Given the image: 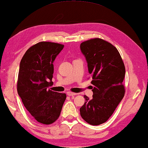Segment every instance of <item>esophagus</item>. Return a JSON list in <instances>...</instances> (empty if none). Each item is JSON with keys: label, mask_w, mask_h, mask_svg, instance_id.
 <instances>
[{"label": "esophagus", "mask_w": 148, "mask_h": 148, "mask_svg": "<svg viewBox=\"0 0 148 148\" xmlns=\"http://www.w3.org/2000/svg\"><path fill=\"white\" fill-rule=\"evenodd\" d=\"M66 94H67L69 96H76V95H77L76 93H73V92H66Z\"/></svg>", "instance_id": "1"}]
</instances>
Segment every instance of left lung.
<instances>
[{
  "label": "left lung",
  "instance_id": "left-lung-1",
  "mask_svg": "<svg viewBox=\"0 0 148 148\" xmlns=\"http://www.w3.org/2000/svg\"><path fill=\"white\" fill-rule=\"evenodd\" d=\"M80 49L94 86L93 98L84 96L86 101L80 108V114L89 124L99 125L110 118L124 97L125 64L118 50L100 38L82 42Z\"/></svg>",
  "mask_w": 148,
  "mask_h": 148
}]
</instances>
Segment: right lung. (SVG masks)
Listing matches in <instances>:
<instances>
[{"label":"right lung","mask_w":148,"mask_h":148,"mask_svg":"<svg viewBox=\"0 0 148 148\" xmlns=\"http://www.w3.org/2000/svg\"><path fill=\"white\" fill-rule=\"evenodd\" d=\"M64 45L41 42L32 46L20 62L17 92L30 114L38 123L50 125L57 120L65 94L52 92L53 62Z\"/></svg>","instance_id":"right-lung-1"}]
</instances>
